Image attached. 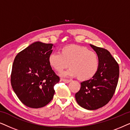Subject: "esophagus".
<instances>
[{
  "label": "esophagus",
  "instance_id": "34e87169",
  "mask_svg": "<svg viewBox=\"0 0 130 130\" xmlns=\"http://www.w3.org/2000/svg\"><path fill=\"white\" fill-rule=\"evenodd\" d=\"M62 80H63L64 82L66 83H68L69 82H71V80H69V79H62Z\"/></svg>",
  "mask_w": 130,
  "mask_h": 130
}]
</instances>
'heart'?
<instances>
[{"mask_svg": "<svg viewBox=\"0 0 130 130\" xmlns=\"http://www.w3.org/2000/svg\"><path fill=\"white\" fill-rule=\"evenodd\" d=\"M48 62L57 72H61L69 66L68 70L60 73L63 77H77L87 80L96 73L99 67V57L95 51L77 45L66 46L61 53L56 51L48 56Z\"/></svg>", "mask_w": 130, "mask_h": 130, "instance_id": "b5f03b06", "label": "heart"}]
</instances>
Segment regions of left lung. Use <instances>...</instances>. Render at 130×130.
Returning <instances> with one entry per match:
<instances>
[{
	"label": "left lung",
	"mask_w": 130,
	"mask_h": 130,
	"mask_svg": "<svg viewBox=\"0 0 130 130\" xmlns=\"http://www.w3.org/2000/svg\"><path fill=\"white\" fill-rule=\"evenodd\" d=\"M90 45L98 54L99 69L92 79L80 83V89L75 94V98L81 107L95 110L107 104L112 98L120 71L118 64L107 50Z\"/></svg>",
	"instance_id": "1"
}]
</instances>
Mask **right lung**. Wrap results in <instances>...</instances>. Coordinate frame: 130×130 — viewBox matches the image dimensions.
<instances>
[{"label": "right lung", "mask_w": 130, "mask_h": 130, "mask_svg": "<svg viewBox=\"0 0 130 130\" xmlns=\"http://www.w3.org/2000/svg\"><path fill=\"white\" fill-rule=\"evenodd\" d=\"M53 44L37 41L19 52L14 60L12 87L22 104L32 108L47 105L52 100L60 77L48 62Z\"/></svg>", "instance_id": "right-lung-1"}]
</instances>
